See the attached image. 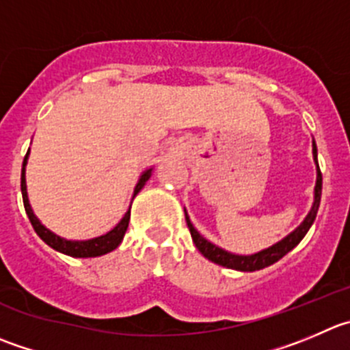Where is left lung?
I'll return each instance as SVG.
<instances>
[{
    "label": "left lung",
    "instance_id": "left-lung-1",
    "mask_svg": "<svg viewBox=\"0 0 350 350\" xmlns=\"http://www.w3.org/2000/svg\"><path fill=\"white\" fill-rule=\"evenodd\" d=\"M312 159H314L316 165V185H314V201H312L311 209L306 215L304 221L295 228L294 232L284 237L282 241H278L277 244L269 245V247L262 249V251L254 252V254H234V252H228L225 249L218 247L213 242H209L208 239L202 237L196 227L192 225L191 218H189L187 211H185V221H187V227L191 230L192 241H194L196 247L199 249L202 256L209 261L216 262L219 266H225V268L230 269H237V271H256V269H262L266 266L273 265V262H277L278 259L284 258L287 252H291L299 242L304 239V235L308 234V230L311 228L312 221L316 218V213H318L319 208V201H321V185H323V178H321V172H319V165H318V149H316V142L312 139Z\"/></svg>",
    "mask_w": 350,
    "mask_h": 350
}]
</instances>
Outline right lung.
Here are the masks:
<instances>
[{"label":"right lung","instance_id":"add662e5","mask_svg":"<svg viewBox=\"0 0 350 350\" xmlns=\"http://www.w3.org/2000/svg\"><path fill=\"white\" fill-rule=\"evenodd\" d=\"M29 152H31V149H29L25 158H23L22 184L20 185H22V198H23V206H25V213H27L29 219H31L36 234H38L39 237L49 245V247L62 252V254L72 256V258H98V256L108 254V252L115 251V249L122 244L123 235H125V232H127L129 228V221H131V208L127 209V213L123 215V218L116 223L115 227H113L109 232H106L105 235H99V237H94V239H88V241H70V239L59 237V235H56L55 232H51L49 228H46L44 225H42L41 219H39L38 216L34 215V211H32L31 202H29L27 182H25V166H27ZM151 175H152V168L144 170V172L141 173V177H139L137 184H135L134 187V196H132V199L141 192V189L144 187L146 182L151 178Z\"/></svg>","mask_w":350,"mask_h":350}]
</instances>
